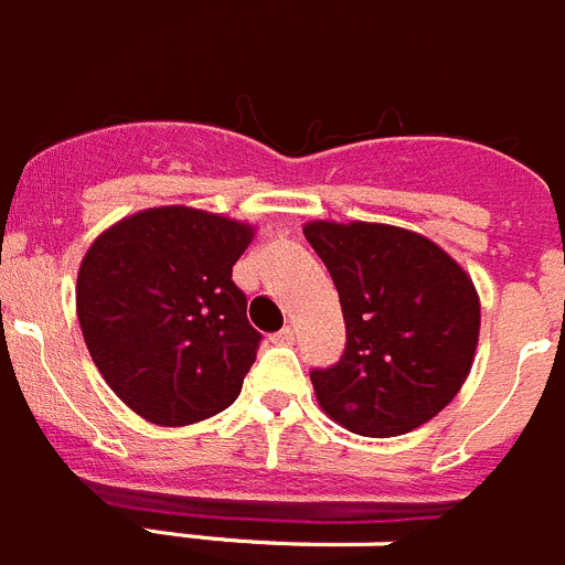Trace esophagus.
<instances>
[{
    "mask_svg": "<svg viewBox=\"0 0 565 565\" xmlns=\"http://www.w3.org/2000/svg\"><path fill=\"white\" fill-rule=\"evenodd\" d=\"M274 342H279V345H291V342H294V329H291V326H286V329H282V331H277V334H274Z\"/></svg>",
    "mask_w": 565,
    "mask_h": 565,
    "instance_id": "34e87169",
    "label": "esophagus"
}]
</instances>
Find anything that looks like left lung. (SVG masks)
Returning a JSON list of instances; mask_svg holds the SVG:
<instances>
[{
	"label": "left lung",
	"instance_id": "8db88e82",
	"mask_svg": "<svg viewBox=\"0 0 565 565\" xmlns=\"http://www.w3.org/2000/svg\"><path fill=\"white\" fill-rule=\"evenodd\" d=\"M329 268L345 320L334 369L311 371L317 403L363 437H397L457 397L480 340L469 271L417 231L311 220L302 228Z\"/></svg>",
	"mask_w": 565,
	"mask_h": 565
}]
</instances>
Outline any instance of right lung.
<instances>
[{
	"label": "right lung",
	"instance_id": "obj_1",
	"mask_svg": "<svg viewBox=\"0 0 565 565\" xmlns=\"http://www.w3.org/2000/svg\"><path fill=\"white\" fill-rule=\"evenodd\" d=\"M254 225L159 205L96 236L76 274V317L96 369L157 426L209 420L236 399L257 360L231 268Z\"/></svg>",
	"mask_w": 565,
	"mask_h": 565
}]
</instances>
